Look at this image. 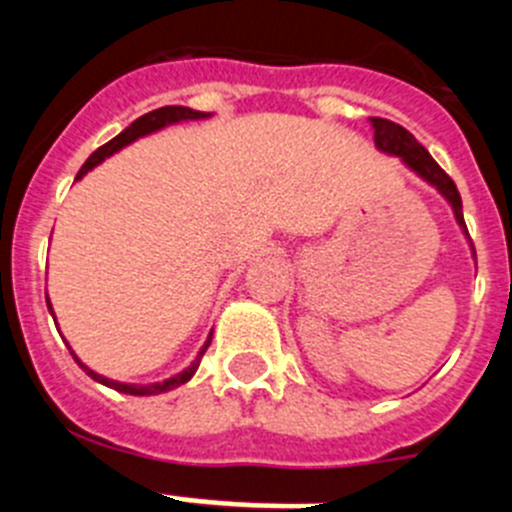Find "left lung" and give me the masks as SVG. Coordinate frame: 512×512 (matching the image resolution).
I'll use <instances>...</instances> for the list:
<instances>
[{
  "mask_svg": "<svg viewBox=\"0 0 512 512\" xmlns=\"http://www.w3.org/2000/svg\"><path fill=\"white\" fill-rule=\"evenodd\" d=\"M372 128H374V143H377L379 151L392 153V156H400L410 169L418 176H423L425 182L433 184L438 192L449 200V205L454 207V215L459 220V225L464 228V233L469 235L467 223H464V212H461V197L459 189H456L454 179H451L441 166L433 161V156L420 146L415 135L410 130H405L402 125L392 120H384V117H372ZM474 248V246H472Z\"/></svg>",
  "mask_w": 512,
  "mask_h": 512,
  "instance_id": "1",
  "label": "left lung"
}]
</instances>
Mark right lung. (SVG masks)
Listing matches in <instances>:
<instances>
[{
  "mask_svg": "<svg viewBox=\"0 0 512 512\" xmlns=\"http://www.w3.org/2000/svg\"><path fill=\"white\" fill-rule=\"evenodd\" d=\"M200 117H210V112L189 110V107H176V104H174V107H158V110L148 112V115H143V117H138V120H135V122H130L128 128L122 130L120 135H115V138H112L110 143H104V146H99L97 151H94L92 156L87 158V164L81 166L79 174H76V179H81V176L87 174V171H92L94 166L99 164V161H104V158L112 156V153H115V151H120V148H125V146H128V143H133V140L143 138V135H148V133H156V130H161V128H166V125H171V122L200 120ZM45 300H48V297H45ZM48 307H51V302H48ZM210 338H212V333H210ZM210 338H207V343H205V346H202L200 356H197V359H194L192 364H189L182 374H176V377L164 379V382H156V384H122V382H112V379H107V377H102V374H97V372H92V369H87V366H84L79 359H76L74 351H71V356H74L76 364H79L81 369H84V372H87L89 377L94 379V382L107 384V387H112V390L125 392V395H161V392L174 390V387H179V384H184V382H189V379H192V374L197 372V366H200L202 354H205L207 346H210Z\"/></svg>",
  "mask_w": 512,
  "mask_h": 512,
  "instance_id": "obj_1",
  "label": "right lung"
}]
</instances>
